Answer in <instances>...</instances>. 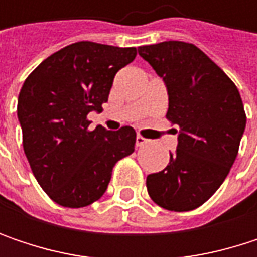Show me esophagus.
<instances>
[{
    "label": "esophagus",
    "instance_id": "34e87169",
    "mask_svg": "<svg viewBox=\"0 0 257 257\" xmlns=\"http://www.w3.org/2000/svg\"><path fill=\"white\" fill-rule=\"evenodd\" d=\"M150 140H147V138H144L143 135H137V138H135V144H137V147H141V146H144V144H147Z\"/></svg>",
    "mask_w": 257,
    "mask_h": 257
}]
</instances>
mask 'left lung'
<instances>
[{"mask_svg": "<svg viewBox=\"0 0 257 257\" xmlns=\"http://www.w3.org/2000/svg\"><path fill=\"white\" fill-rule=\"evenodd\" d=\"M168 90L167 119L179 144L165 170L147 176L153 202L190 211L220 187L238 155L245 111L236 86L201 49L184 41L138 47Z\"/></svg>", "mask_w": 257, "mask_h": 257, "instance_id": "obj_1", "label": "left lung"}]
</instances>
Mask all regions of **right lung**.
I'll list each match as a JSON object with an SVG mask.
<instances>
[{"label":"right lung","instance_id":"right-lung-1","mask_svg":"<svg viewBox=\"0 0 257 257\" xmlns=\"http://www.w3.org/2000/svg\"><path fill=\"white\" fill-rule=\"evenodd\" d=\"M137 56L135 47L92 41L70 44L44 59L25 80L18 117L32 174L56 204L81 208L98 201L113 167L135 147V131L89 129L116 73Z\"/></svg>","mask_w":257,"mask_h":257}]
</instances>
